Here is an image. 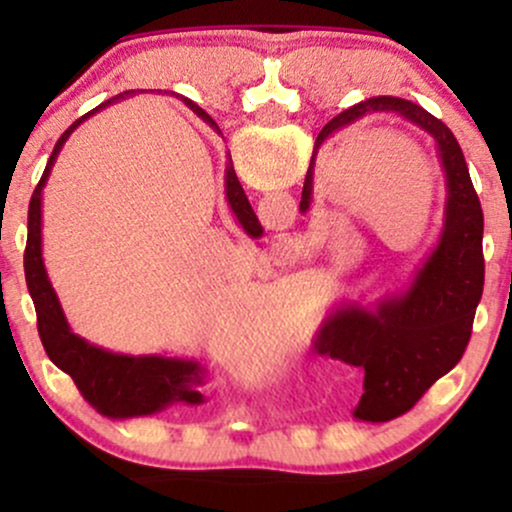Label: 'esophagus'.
Instances as JSON below:
<instances>
[{"label":"esophagus","mask_w":512,"mask_h":512,"mask_svg":"<svg viewBox=\"0 0 512 512\" xmlns=\"http://www.w3.org/2000/svg\"><path fill=\"white\" fill-rule=\"evenodd\" d=\"M298 260V250L293 248V245H276L272 248V264L279 269H286L291 267L293 262Z\"/></svg>","instance_id":"34e87169"}]
</instances>
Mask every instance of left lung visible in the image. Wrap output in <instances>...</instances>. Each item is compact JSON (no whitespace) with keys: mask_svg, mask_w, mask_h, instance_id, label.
I'll return each instance as SVG.
<instances>
[{"mask_svg":"<svg viewBox=\"0 0 512 512\" xmlns=\"http://www.w3.org/2000/svg\"><path fill=\"white\" fill-rule=\"evenodd\" d=\"M373 113L395 115L426 132L438 146L440 166L448 180L440 238L436 248L428 252L424 267L416 276V289H419L421 301L428 310V322H431L426 349L416 358L414 366L402 370L395 378H368L366 375L361 395L354 402V414L358 419L390 421L414 407L443 375H448L460 363L464 349H467L481 291H484V250H481L484 214H481L479 197L469 180L467 161H464L460 144L455 142L443 122L416 103L397 96L366 98L327 122L320 134ZM313 175L315 158L310 161L308 175H305L303 199L313 195ZM342 334L344 332L334 330V327L322 330L313 342L315 354L344 358Z\"/></svg>","mask_w":512,"mask_h":512,"instance_id":"8db88e82","label":"left lung"}]
</instances>
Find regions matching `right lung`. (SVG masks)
Listing matches in <instances>:
<instances>
[{"label": "right lung", "instance_id": "right-lung-1", "mask_svg": "<svg viewBox=\"0 0 512 512\" xmlns=\"http://www.w3.org/2000/svg\"><path fill=\"white\" fill-rule=\"evenodd\" d=\"M125 96H129V91L110 98V101L93 108L91 113L79 117L67 129V134H64L60 142H57L48 161V168H45L43 178H40L38 187H35L31 207H28V238L23 267H26L28 293H31L35 315H38L40 339H43L50 361L74 380L81 395L93 407H98V411H103L108 416H117V419H134V416L156 414V411L166 409L168 404L175 402L202 404L204 395L185 385L187 380H182L178 375V363L175 361H168L163 356L134 358L110 354V351L91 346L81 337L69 332L60 301H57L55 291H52V284L43 264V187L50 178V170L55 166L57 154H60L64 142H67L69 134L76 127L84 125L88 117L98 115L108 105L122 101ZM187 108L197 117H202L204 122L211 120L197 103H187Z\"/></svg>", "mask_w": 512, "mask_h": 512}]
</instances>
